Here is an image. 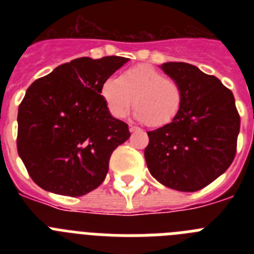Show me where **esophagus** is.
I'll use <instances>...</instances> for the list:
<instances>
[{
    "label": "esophagus",
    "instance_id": "esophagus-1",
    "mask_svg": "<svg viewBox=\"0 0 254 254\" xmlns=\"http://www.w3.org/2000/svg\"><path fill=\"white\" fill-rule=\"evenodd\" d=\"M136 131H140V128L133 125H129V132H136Z\"/></svg>",
    "mask_w": 254,
    "mask_h": 254
}]
</instances>
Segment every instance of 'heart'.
<instances>
[{"label":"heart","instance_id":"1","mask_svg":"<svg viewBox=\"0 0 254 254\" xmlns=\"http://www.w3.org/2000/svg\"><path fill=\"white\" fill-rule=\"evenodd\" d=\"M102 96L116 118H123L133 103L134 117L150 127L172 123L185 100L181 85L149 64L126 69L120 78L108 77L102 85Z\"/></svg>","mask_w":254,"mask_h":254}]
</instances>
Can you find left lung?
<instances>
[{
  "label": "left lung",
  "mask_w": 254,
  "mask_h": 254,
  "mask_svg": "<svg viewBox=\"0 0 254 254\" xmlns=\"http://www.w3.org/2000/svg\"><path fill=\"white\" fill-rule=\"evenodd\" d=\"M160 68L181 85L185 100L172 123L147 132L145 160L163 186L196 192L234 160L241 117L233 93L215 76L185 62H167Z\"/></svg>",
  "instance_id": "left-lung-1"
}]
</instances>
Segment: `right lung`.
Masks as SVG:
<instances>
[{"label": "right lung", "mask_w": 254, "mask_h": 254, "mask_svg": "<svg viewBox=\"0 0 254 254\" xmlns=\"http://www.w3.org/2000/svg\"><path fill=\"white\" fill-rule=\"evenodd\" d=\"M128 61L76 58L28 87L17 113V152L40 188L80 197L102 185L112 152L131 136L108 111L102 85Z\"/></svg>", "instance_id": "right-lung-1"}]
</instances>
